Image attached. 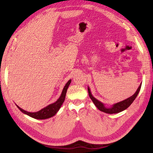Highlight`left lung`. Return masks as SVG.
<instances>
[{"label":"left lung","instance_id":"8db88e82","mask_svg":"<svg viewBox=\"0 0 153 153\" xmlns=\"http://www.w3.org/2000/svg\"><path fill=\"white\" fill-rule=\"evenodd\" d=\"M141 85H142V84H140L139 87H138L137 91L135 92V93L133 96L129 97V98H127L126 100H124L121 101V102H119L113 105L112 107L110 108H106L103 103H101V101L96 99L92 95L89 87H88V92H89V96L90 97V98L91 99V100L92 101V102L94 103V104L95 105L96 107L98 108L100 111H101V112H105L106 114H117V113L122 112V111L124 110H126L131 105V104L133 102V101L135 100L136 97L138 94V92H139L141 88Z\"/></svg>","mask_w":153,"mask_h":153}]
</instances>
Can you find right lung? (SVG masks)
Returning <instances> with one entry per match:
<instances>
[{
	"mask_svg": "<svg viewBox=\"0 0 153 153\" xmlns=\"http://www.w3.org/2000/svg\"><path fill=\"white\" fill-rule=\"evenodd\" d=\"M71 80H69L67 83L64 86V89L62 90V92L61 93V96L60 98L55 101V103L50 104L48 105L47 106H46L44 108L41 109V110L38 111V112H27V111L23 110L20 107H19L18 105L17 107L20 109V111L25 114H27L29 116L34 118L36 119H48L53 117V115L57 114V112L59 111V110L61 108V105H62L63 102L64 101V100H65L66 98V94L67 92V89L69 87V85H70Z\"/></svg>",
	"mask_w": 153,
	"mask_h": 153,
	"instance_id": "obj_1",
	"label": "right lung"
}]
</instances>
